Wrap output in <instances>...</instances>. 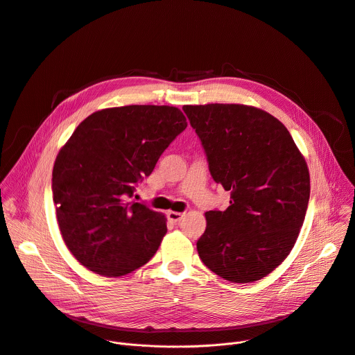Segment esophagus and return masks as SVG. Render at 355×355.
Masks as SVG:
<instances>
[{
  "instance_id": "1",
  "label": "esophagus",
  "mask_w": 355,
  "mask_h": 355,
  "mask_svg": "<svg viewBox=\"0 0 355 355\" xmlns=\"http://www.w3.org/2000/svg\"><path fill=\"white\" fill-rule=\"evenodd\" d=\"M167 215H168V219H170L171 222H174V223L181 222L182 218H184V214H181V212H173V211H170Z\"/></svg>"
}]
</instances>
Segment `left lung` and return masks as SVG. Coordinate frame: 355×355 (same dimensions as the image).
I'll use <instances>...</instances> for the list:
<instances>
[{
	"instance_id": "1",
	"label": "left lung",
	"mask_w": 355,
	"mask_h": 355,
	"mask_svg": "<svg viewBox=\"0 0 355 355\" xmlns=\"http://www.w3.org/2000/svg\"><path fill=\"white\" fill-rule=\"evenodd\" d=\"M215 182L230 192L226 211L205 214L196 241L211 271L236 284L272 272L305 220L311 177L288 129L268 112L240 104L184 105Z\"/></svg>"
}]
</instances>
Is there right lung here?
Masks as SVG:
<instances>
[{
  "label": "right lung",
  "mask_w": 355,
  "mask_h": 355,
  "mask_svg": "<svg viewBox=\"0 0 355 355\" xmlns=\"http://www.w3.org/2000/svg\"><path fill=\"white\" fill-rule=\"evenodd\" d=\"M185 128L167 105L101 110L77 126L56 157L52 191L62 237L81 266L121 277L156 254L166 216L128 199Z\"/></svg>",
  "instance_id": "obj_1"
}]
</instances>
